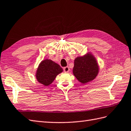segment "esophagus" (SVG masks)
Returning <instances> with one entry per match:
<instances>
[{
	"label": "esophagus",
	"mask_w": 131,
	"mask_h": 131,
	"mask_svg": "<svg viewBox=\"0 0 131 131\" xmlns=\"http://www.w3.org/2000/svg\"><path fill=\"white\" fill-rule=\"evenodd\" d=\"M63 71L65 72H68L70 71V69L68 66H66V67H65V68H63Z\"/></svg>",
	"instance_id": "obj_1"
}]
</instances>
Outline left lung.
<instances>
[{"mask_svg": "<svg viewBox=\"0 0 131 131\" xmlns=\"http://www.w3.org/2000/svg\"><path fill=\"white\" fill-rule=\"evenodd\" d=\"M99 70L96 59L90 53L75 59L73 73L82 83H86L94 79L98 74Z\"/></svg>", "mask_w": 131, "mask_h": 131, "instance_id": "left-lung-1", "label": "left lung"}]
</instances>
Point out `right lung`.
<instances>
[{"instance_id":"1","label":"right lung","mask_w":131,"mask_h":131,"mask_svg":"<svg viewBox=\"0 0 131 131\" xmlns=\"http://www.w3.org/2000/svg\"><path fill=\"white\" fill-rule=\"evenodd\" d=\"M62 71V69L58 63L51 60L46 59L39 65L36 78L39 82L45 86H48L53 81L56 76Z\"/></svg>"}]
</instances>
